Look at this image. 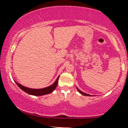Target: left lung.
I'll use <instances>...</instances> for the list:
<instances>
[{
    "label": "left lung",
    "mask_w": 128,
    "mask_h": 128,
    "mask_svg": "<svg viewBox=\"0 0 128 128\" xmlns=\"http://www.w3.org/2000/svg\"><path fill=\"white\" fill-rule=\"evenodd\" d=\"M77 90H78V92H80V93H81L82 94H83V95H84V96H91V95H90V94H86V93H85V92H81V91L80 90H79L78 88H77Z\"/></svg>",
    "instance_id": "left-lung-1"
}]
</instances>
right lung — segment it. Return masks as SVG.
I'll list each match as a JSON object with an SVG mask.
<instances>
[{"mask_svg":"<svg viewBox=\"0 0 128 128\" xmlns=\"http://www.w3.org/2000/svg\"><path fill=\"white\" fill-rule=\"evenodd\" d=\"M59 78L60 76H58V77L57 78L56 80H55V82L52 85L48 86V87L43 88H40V89L30 88H28L24 86H22L21 84L17 83V82H15L16 83V84L18 86V87L20 88H21L22 90L24 91V92H27V93L29 94L33 95V96H42V95L50 94L56 88L57 85H58Z\"/></svg>","mask_w":128,"mask_h":128,"instance_id":"1","label":"right lung"}]
</instances>
